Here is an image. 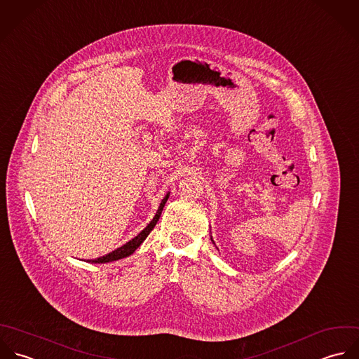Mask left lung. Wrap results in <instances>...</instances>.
I'll return each mask as SVG.
<instances>
[{"instance_id": "1", "label": "left lung", "mask_w": 359, "mask_h": 359, "mask_svg": "<svg viewBox=\"0 0 359 359\" xmlns=\"http://www.w3.org/2000/svg\"><path fill=\"white\" fill-rule=\"evenodd\" d=\"M212 241H213V239H212Z\"/></svg>"}]
</instances>
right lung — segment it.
Instances as JSON below:
<instances>
[{
    "label": "right lung",
    "instance_id": "1",
    "mask_svg": "<svg viewBox=\"0 0 359 359\" xmlns=\"http://www.w3.org/2000/svg\"><path fill=\"white\" fill-rule=\"evenodd\" d=\"M168 196H170V192H168V194L164 196V199L161 201V203H160V206H158V209H157V212H156L153 220H151V222L146 226V229H143L135 238L130 239V241L126 242L125 245H122L120 248H117L116 250H113V252H110V253H107V255H104V256H102V257L92 259V260H88V262H89V263H109V262H114V260H118V259H122V257H126V256L132 255V253L139 248V245L150 234V231L154 229V226L157 224V222H158V219H160V216H161L163 208H164V205H165Z\"/></svg>",
    "mask_w": 359,
    "mask_h": 359
}]
</instances>
